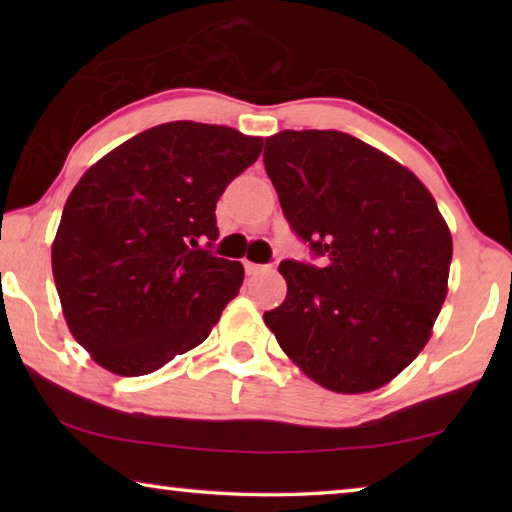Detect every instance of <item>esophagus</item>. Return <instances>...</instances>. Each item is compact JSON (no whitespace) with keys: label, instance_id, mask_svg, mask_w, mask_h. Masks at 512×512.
I'll list each match as a JSON object with an SVG mask.
<instances>
[{"label":"esophagus","instance_id":"esophagus-1","mask_svg":"<svg viewBox=\"0 0 512 512\" xmlns=\"http://www.w3.org/2000/svg\"><path fill=\"white\" fill-rule=\"evenodd\" d=\"M244 268H246V275H257V273L266 271V266H262V264H253V262H244Z\"/></svg>","mask_w":512,"mask_h":512}]
</instances>
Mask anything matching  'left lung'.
Listing matches in <instances>:
<instances>
[{"mask_svg": "<svg viewBox=\"0 0 512 512\" xmlns=\"http://www.w3.org/2000/svg\"><path fill=\"white\" fill-rule=\"evenodd\" d=\"M284 219L323 266L284 259L264 314L280 348L334 393H368L427 345L447 296L452 235L413 173L341 131L266 137Z\"/></svg>", "mask_w": 512, "mask_h": 512, "instance_id": "1", "label": "left lung"}]
</instances>
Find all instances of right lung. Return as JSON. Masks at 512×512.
Returning <instances> with one entry per match:
<instances>
[{
  "label": "right lung",
  "instance_id": "right-lung-1",
  "mask_svg": "<svg viewBox=\"0 0 512 512\" xmlns=\"http://www.w3.org/2000/svg\"><path fill=\"white\" fill-rule=\"evenodd\" d=\"M262 146L228 126L169 121L83 173L51 268L69 332L99 366L149 375L219 323L244 266L212 255L216 201Z\"/></svg>",
  "mask_w": 512,
  "mask_h": 512
}]
</instances>
